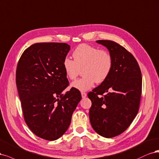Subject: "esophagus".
I'll use <instances>...</instances> for the list:
<instances>
[{
	"label": "esophagus",
	"instance_id": "esophagus-1",
	"mask_svg": "<svg viewBox=\"0 0 159 159\" xmlns=\"http://www.w3.org/2000/svg\"><path fill=\"white\" fill-rule=\"evenodd\" d=\"M81 96H82V98H86V93H83V92H82V93H81Z\"/></svg>",
	"mask_w": 159,
	"mask_h": 159
}]
</instances>
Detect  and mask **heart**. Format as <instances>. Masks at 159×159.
I'll return each mask as SVG.
<instances>
[{
	"label": "heart",
	"mask_w": 159,
	"mask_h": 159,
	"mask_svg": "<svg viewBox=\"0 0 159 159\" xmlns=\"http://www.w3.org/2000/svg\"><path fill=\"white\" fill-rule=\"evenodd\" d=\"M74 61L65 57L63 69L66 77L74 80L82 70L83 77L70 84L71 88L80 91L90 89L95 83H102L108 77L113 67L111 55L105 50L80 44L73 53Z\"/></svg>",
	"instance_id": "heart-1"
}]
</instances>
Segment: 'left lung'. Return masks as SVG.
I'll return each mask as SVG.
<instances>
[{
	"mask_svg": "<svg viewBox=\"0 0 159 159\" xmlns=\"http://www.w3.org/2000/svg\"><path fill=\"white\" fill-rule=\"evenodd\" d=\"M96 42L109 51L113 67L107 79L88 94L92 102L90 121L97 134L111 138L125 131L137 114L141 73L135 57L124 47L110 40Z\"/></svg>",
	"mask_w": 159,
	"mask_h": 159,
	"instance_id": "1",
	"label": "left lung"
}]
</instances>
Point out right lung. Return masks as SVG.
Returning a JSON list of instances; mask_svg holds the SVG:
<instances>
[{
    "instance_id": "obj_1",
    "label": "right lung",
    "mask_w": 159,
    "mask_h": 159,
    "mask_svg": "<svg viewBox=\"0 0 159 159\" xmlns=\"http://www.w3.org/2000/svg\"><path fill=\"white\" fill-rule=\"evenodd\" d=\"M70 48L65 43H34L17 65L16 83L24 120L45 140L55 141L65 134L81 100L78 90L62 93L69 85L63 61Z\"/></svg>"
}]
</instances>
